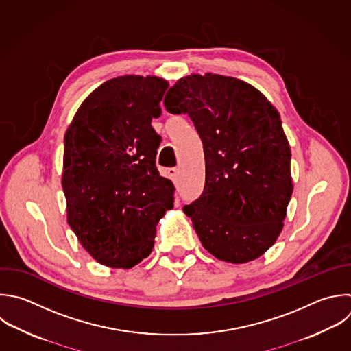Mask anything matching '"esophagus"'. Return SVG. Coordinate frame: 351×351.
<instances>
[{"mask_svg":"<svg viewBox=\"0 0 351 351\" xmlns=\"http://www.w3.org/2000/svg\"><path fill=\"white\" fill-rule=\"evenodd\" d=\"M178 174H180L178 169H176V167L169 169V176H170V178L173 180V182H177V180H178Z\"/></svg>","mask_w":351,"mask_h":351,"instance_id":"1","label":"esophagus"}]
</instances>
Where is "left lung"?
<instances>
[{
	"mask_svg": "<svg viewBox=\"0 0 351 351\" xmlns=\"http://www.w3.org/2000/svg\"><path fill=\"white\" fill-rule=\"evenodd\" d=\"M163 104L188 114L203 143L204 189L182 208L202 245L223 262L259 258L280 236L293 191L278 111L252 85L210 73L180 78Z\"/></svg>",
	"mask_w": 351,
	"mask_h": 351,
	"instance_id": "8db88e82",
	"label": "left lung"
}]
</instances>
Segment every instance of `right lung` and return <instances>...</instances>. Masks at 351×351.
Instances as JSON below:
<instances>
[{
  "mask_svg": "<svg viewBox=\"0 0 351 351\" xmlns=\"http://www.w3.org/2000/svg\"><path fill=\"white\" fill-rule=\"evenodd\" d=\"M167 88L154 75L112 78L84 100L66 132L67 221L104 266L132 269L147 258L173 208L174 185L155 166L160 136L151 126Z\"/></svg>",
  "mask_w": 351,
  "mask_h": 351,
  "instance_id": "1",
  "label": "right lung"
}]
</instances>
